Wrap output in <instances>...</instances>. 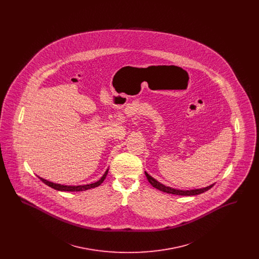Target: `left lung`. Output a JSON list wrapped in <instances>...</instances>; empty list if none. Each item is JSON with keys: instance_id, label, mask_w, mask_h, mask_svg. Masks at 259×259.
I'll return each instance as SVG.
<instances>
[{"instance_id": "left-lung-1", "label": "left lung", "mask_w": 259, "mask_h": 259, "mask_svg": "<svg viewBox=\"0 0 259 259\" xmlns=\"http://www.w3.org/2000/svg\"><path fill=\"white\" fill-rule=\"evenodd\" d=\"M147 178H148L149 184L152 185L153 187L159 189L160 191L169 193V194H175V195H183V196H192V195H198L201 194L207 190H209V188H211L213 185H209L207 187H203V188H199V189H191V190H180V189H176L172 188L170 186H166V185H162L159 182H157L155 179H153L151 176H149L148 172H145Z\"/></svg>"}]
</instances>
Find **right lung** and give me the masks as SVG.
<instances>
[{"label":"right lung","instance_id":"obj_1","mask_svg":"<svg viewBox=\"0 0 259 259\" xmlns=\"http://www.w3.org/2000/svg\"><path fill=\"white\" fill-rule=\"evenodd\" d=\"M108 172H109V169L105 172V174L103 175V177L99 180L98 182H96V183H93V184L87 185H76V186H75V185H59V184H54V183L49 182V181H47V180H45V179H42V178H40V177H38V179H39L42 183H45L46 185L50 186L51 188H54V189L59 190V191H84V190L90 189V188L97 187V186L101 185V184L105 181V179H106V177H107V175H108Z\"/></svg>","mask_w":259,"mask_h":259}]
</instances>
